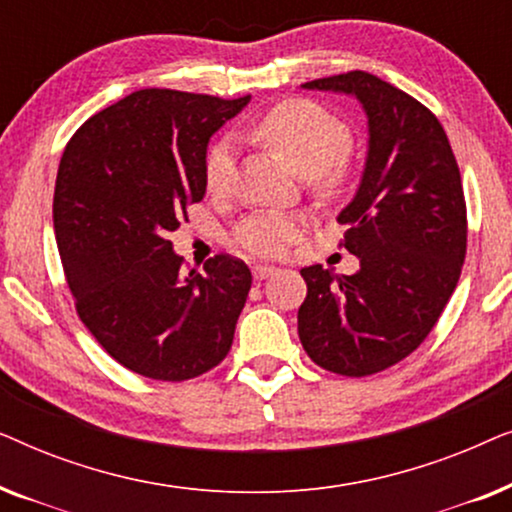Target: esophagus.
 I'll return each mask as SVG.
<instances>
[{"label": "esophagus", "instance_id": "esophagus-1", "mask_svg": "<svg viewBox=\"0 0 512 512\" xmlns=\"http://www.w3.org/2000/svg\"><path fill=\"white\" fill-rule=\"evenodd\" d=\"M275 270H277L275 265H261V263H258V265H254V268H251V275H254L256 282H261V279L270 277Z\"/></svg>", "mask_w": 512, "mask_h": 512}]
</instances>
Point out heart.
I'll return each instance as SVG.
<instances>
[{"instance_id": "b5f03b06", "label": "heart", "mask_w": 512, "mask_h": 512, "mask_svg": "<svg viewBox=\"0 0 512 512\" xmlns=\"http://www.w3.org/2000/svg\"><path fill=\"white\" fill-rule=\"evenodd\" d=\"M251 135L277 151L300 177H310L321 193H331L347 177L352 132L338 114L312 100H286L258 118ZM235 181V142L221 137L207 149L205 184L214 195H226ZM303 233L298 216L258 212L235 228V249L251 256H279Z\"/></svg>"}]
</instances>
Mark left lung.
Here are the masks:
<instances>
[{"instance_id":"left-lung-1","label":"left lung","mask_w":512,"mask_h":512,"mask_svg":"<svg viewBox=\"0 0 512 512\" xmlns=\"http://www.w3.org/2000/svg\"><path fill=\"white\" fill-rule=\"evenodd\" d=\"M303 88L354 95L370 139L359 191L338 216L347 226L340 247L361 268L300 270L307 298L298 335L324 370L375 375L422 345L457 289L468 235L459 165L438 118L373 74H335Z\"/></svg>"}]
</instances>
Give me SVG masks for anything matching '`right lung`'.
I'll return each instance as SVG.
<instances>
[{"mask_svg": "<svg viewBox=\"0 0 512 512\" xmlns=\"http://www.w3.org/2000/svg\"><path fill=\"white\" fill-rule=\"evenodd\" d=\"M249 95L137 90L90 116L62 153L53 226L76 312L111 359L163 382L226 359L251 289L244 261L184 270L167 235L205 195L209 137Z\"/></svg>", "mask_w": 512, "mask_h": 512, "instance_id": "obj_1", "label": "right lung"}]
</instances>
